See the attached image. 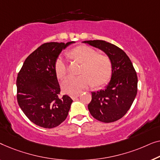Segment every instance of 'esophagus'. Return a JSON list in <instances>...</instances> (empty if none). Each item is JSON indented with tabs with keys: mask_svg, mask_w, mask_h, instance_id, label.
I'll return each instance as SVG.
<instances>
[{
	"mask_svg": "<svg viewBox=\"0 0 160 160\" xmlns=\"http://www.w3.org/2000/svg\"><path fill=\"white\" fill-rule=\"evenodd\" d=\"M78 97H79V95H78V94H77V95H73L71 96V98H72V100H76Z\"/></svg>",
	"mask_w": 160,
	"mask_h": 160,
	"instance_id": "obj_1",
	"label": "esophagus"
}]
</instances>
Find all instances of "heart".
<instances>
[{"instance_id": "obj_1", "label": "heart", "mask_w": 160, "mask_h": 160, "mask_svg": "<svg viewBox=\"0 0 160 160\" xmlns=\"http://www.w3.org/2000/svg\"><path fill=\"white\" fill-rule=\"evenodd\" d=\"M70 55L82 64L80 69L82 75H69L62 81V89L66 93L75 95L92 82L96 86H99L109 80L112 64L107 56L98 54L97 51L87 46L74 48ZM67 66L65 58L62 56L58 57L55 63V71L58 78H62L66 75Z\"/></svg>"}]
</instances>
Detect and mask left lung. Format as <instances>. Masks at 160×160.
Instances as JSON below:
<instances>
[{"label": "left lung", "instance_id": "1", "mask_svg": "<svg viewBox=\"0 0 160 160\" xmlns=\"http://www.w3.org/2000/svg\"><path fill=\"white\" fill-rule=\"evenodd\" d=\"M82 42L103 51L112 64L109 84L105 89L91 93V102L88 105L90 113L103 122L120 120L131 107L138 90V78L131 61L122 49L104 40Z\"/></svg>", "mask_w": 160, "mask_h": 160}]
</instances>
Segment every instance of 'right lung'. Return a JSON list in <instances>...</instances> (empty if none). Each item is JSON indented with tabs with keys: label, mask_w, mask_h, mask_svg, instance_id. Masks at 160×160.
<instances>
[{
	"label": "right lung",
	"mask_w": 160,
	"mask_h": 160,
	"mask_svg": "<svg viewBox=\"0 0 160 160\" xmlns=\"http://www.w3.org/2000/svg\"><path fill=\"white\" fill-rule=\"evenodd\" d=\"M73 42L41 45L28 56L18 73V103L27 118L40 127H57L68 115L72 99L67 95L58 97L55 63L63 49Z\"/></svg>",
	"instance_id": "1"
}]
</instances>
